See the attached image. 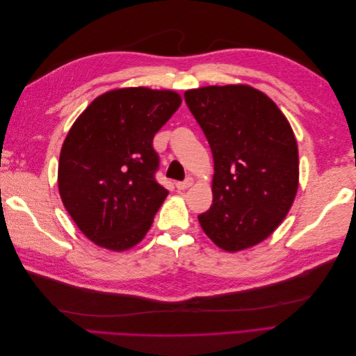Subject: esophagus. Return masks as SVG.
Instances as JSON below:
<instances>
[{
  "label": "esophagus",
  "instance_id": "34e87169",
  "mask_svg": "<svg viewBox=\"0 0 356 356\" xmlns=\"http://www.w3.org/2000/svg\"><path fill=\"white\" fill-rule=\"evenodd\" d=\"M177 188L179 190V191H184V190H187V188H190L191 186H193V179L191 178H187L186 181H182V182H177Z\"/></svg>",
  "mask_w": 356,
  "mask_h": 356
}]
</instances>
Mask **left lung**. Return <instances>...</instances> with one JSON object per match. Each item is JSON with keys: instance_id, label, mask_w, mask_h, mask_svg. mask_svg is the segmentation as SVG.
Returning a JSON list of instances; mask_svg holds the SVG:
<instances>
[{"instance_id": "obj_1", "label": "left lung", "mask_w": 356, "mask_h": 356, "mask_svg": "<svg viewBox=\"0 0 356 356\" xmlns=\"http://www.w3.org/2000/svg\"><path fill=\"white\" fill-rule=\"evenodd\" d=\"M186 102L213 157L212 207L199 215L204 234L238 252L267 239L293 207L298 147L285 114L248 84L186 90Z\"/></svg>"}]
</instances>
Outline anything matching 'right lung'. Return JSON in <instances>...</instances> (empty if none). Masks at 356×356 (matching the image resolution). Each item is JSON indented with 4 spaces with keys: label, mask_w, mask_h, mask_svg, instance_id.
Here are the masks:
<instances>
[{
    "label": "right lung",
    "mask_w": 356,
    "mask_h": 356,
    "mask_svg": "<svg viewBox=\"0 0 356 356\" xmlns=\"http://www.w3.org/2000/svg\"><path fill=\"white\" fill-rule=\"evenodd\" d=\"M181 102L169 89H113L71 126L59 156V196L95 245L124 252L145 238L169 195L154 179L153 138Z\"/></svg>",
    "instance_id": "1"
}]
</instances>
